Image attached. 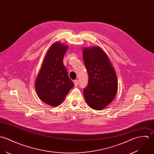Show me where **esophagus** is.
Here are the masks:
<instances>
[{"mask_svg":"<svg viewBox=\"0 0 154 154\" xmlns=\"http://www.w3.org/2000/svg\"><path fill=\"white\" fill-rule=\"evenodd\" d=\"M74 85H75V86H78V85H79V81H78L77 80H74Z\"/></svg>","mask_w":154,"mask_h":154,"instance_id":"1","label":"esophagus"}]
</instances>
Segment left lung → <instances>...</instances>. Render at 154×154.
<instances>
[{"mask_svg":"<svg viewBox=\"0 0 154 154\" xmlns=\"http://www.w3.org/2000/svg\"><path fill=\"white\" fill-rule=\"evenodd\" d=\"M83 57L89 75L88 85L83 90L85 99L91 108L103 109L117 92L115 69L105 52L98 46L83 48Z\"/></svg>","mask_w":154,"mask_h":154,"instance_id":"left-lung-1","label":"left lung"}]
</instances>
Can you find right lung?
Returning <instances> with one entry per match:
<instances>
[{
    "mask_svg": "<svg viewBox=\"0 0 154 154\" xmlns=\"http://www.w3.org/2000/svg\"><path fill=\"white\" fill-rule=\"evenodd\" d=\"M67 49V46L54 43L49 48L35 79V88L38 97L52 106L59 105L74 86L63 63Z\"/></svg>",
    "mask_w": 154,
    "mask_h": 154,
    "instance_id": "right-lung-1",
    "label": "right lung"
}]
</instances>
